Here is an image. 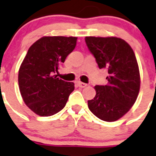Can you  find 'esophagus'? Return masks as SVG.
I'll list each match as a JSON object with an SVG mask.
<instances>
[{
  "label": "esophagus",
  "mask_w": 156,
  "mask_h": 156,
  "mask_svg": "<svg viewBox=\"0 0 156 156\" xmlns=\"http://www.w3.org/2000/svg\"><path fill=\"white\" fill-rule=\"evenodd\" d=\"M78 85L79 87H81V88H85V87H86V86H88L86 83H84V82H78Z\"/></svg>",
  "instance_id": "34e87169"
}]
</instances>
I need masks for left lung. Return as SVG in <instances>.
<instances>
[{"label": "left lung", "instance_id": "obj_1", "mask_svg": "<svg viewBox=\"0 0 156 156\" xmlns=\"http://www.w3.org/2000/svg\"><path fill=\"white\" fill-rule=\"evenodd\" d=\"M100 69H107L108 83L95 86L96 95L88 101L90 110L105 121H115L129 112L138 97L140 76L134 51L117 37L85 38Z\"/></svg>", "mask_w": 156, "mask_h": 156}]
</instances>
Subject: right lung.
Instances as JSON below:
<instances>
[{"instance_id":"add662e5","label":"right lung","mask_w":156,"mask_h":156,"mask_svg":"<svg viewBox=\"0 0 156 156\" xmlns=\"http://www.w3.org/2000/svg\"><path fill=\"white\" fill-rule=\"evenodd\" d=\"M77 37L44 36L27 51L18 74L20 91L31 111L50 116L65 107L74 90V82L54 77L59 65L75 48Z\"/></svg>"}]
</instances>
